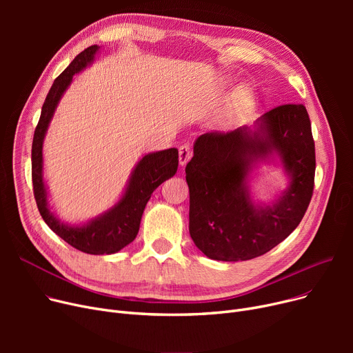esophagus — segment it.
<instances>
[{"label": "esophagus", "instance_id": "obj_1", "mask_svg": "<svg viewBox=\"0 0 353 353\" xmlns=\"http://www.w3.org/2000/svg\"><path fill=\"white\" fill-rule=\"evenodd\" d=\"M192 157V148L189 144H183L179 147V163L180 165H186L188 161L190 160Z\"/></svg>", "mask_w": 353, "mask_h": 353}]
</instances>
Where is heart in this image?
I'll return each instance as SVG.
<instances>
[{"label": "heart", "mask_w": 353, "mask_h": 353, "mask_svg": "<svg viewBox=\"0 0 353 353\" xmlns=\"http://www.w3.org/2000/svg\"><path fill=\"white\" fill-rule=\"evenodd\" d=\"M249 103V94L246 91H243L242 94L239 96V104H242V105H246Z\"/></svg>", "instance_id": "heart-1"}]
</instances>
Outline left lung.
<instances>
[{
  "label": "left lung",
  "instance_id": "1",
  "mask_svg": "<svg viewBox=\"0 0 353 353\" xmlns=\"http://www.w3.org/2000/svg\"><path fill=\"white\" fill-rule=\"evenodd\" d=\"M276 152L290 176L288 189L269 207L250 199L247 176L257 161ZM314 141L303 104L274 107L254 128L197 137L186 165L189 230L194 245L214 261L262 256L298 228L314 186Z\"/></svg>",
  "mask_w": 353,
  "mask_h": 353
}]
</instances>
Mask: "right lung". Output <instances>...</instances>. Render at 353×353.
Segmentation results:
<instances>
[{"instance_id":"obj_1","label":"right lung","mask_w":353,"mask_h":353,"mask_svg":"<svg viewBox=\"0 0 353 353\" xmlns=\"http://www.w3.org/2000/svg\"><path fill=\"white\" fill-rule=\"evenodd\" d=\"M99 46H91L81 51L71 64L54 80L46 101L41 108L39 124L35 127L31 148V174L32 190L37 208L47 226L60 236L64 242L88 254H111L117 253L136 239L140 228V220L152 193L163 181L176 174L179 165L177 148L148 153L136 165L128 180L127 189L119 203L90 220L83 226H70L55 217L47 200V188L43 179V141L48 124L64 91L72 81L74 74L85 68L99 51Z\"/></svg>"}]
</instances>
